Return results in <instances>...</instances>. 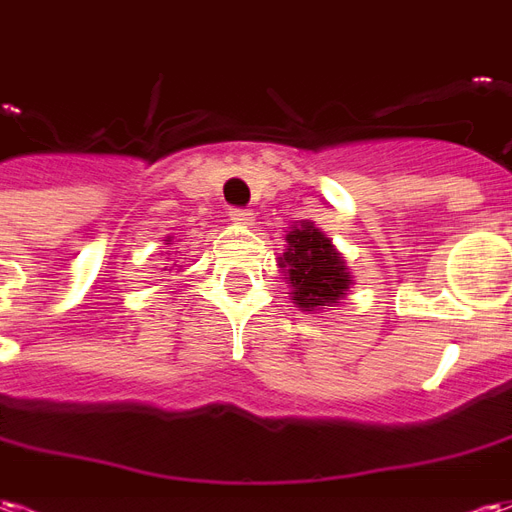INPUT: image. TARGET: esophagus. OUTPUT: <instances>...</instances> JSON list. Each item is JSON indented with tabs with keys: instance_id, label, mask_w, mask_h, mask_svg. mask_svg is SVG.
Instances as JSON below:
<instances>
[{
	"instance_id": "esophagus-1",
	"label": "esophagus",
	"mask_w": 512,
	"mask_h": 512,
	"mask_svg": "<svg viewBox=\"0 0 512 512\" xmlns=\"http://www.w3.org/2000/svg\"><path fill=\"white\" fill-rule=\"evenodd\" d=\"M234 223H240V226H251L253 223V212L251 210H231L229 215Z\"/></svg>"
}]
</instances>
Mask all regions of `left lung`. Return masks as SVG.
<instances>
[{"label":"left lung","mask_w":512,"mask_h":512,"mask_svg":"<svg viewBox=\"0 0 512 512\" xmlns=\"http://www.w3.org/2000/svg\"><path fill=\"white\" fill-rule=\"evenodd\" d=\"M278 267L292 286V300L300 311L316 313L338 308L352 289V272L333 240L311 220H300L286 231V248L278 256Z\"/></svg>","instance_id":"8db88e82"}]
</instances>
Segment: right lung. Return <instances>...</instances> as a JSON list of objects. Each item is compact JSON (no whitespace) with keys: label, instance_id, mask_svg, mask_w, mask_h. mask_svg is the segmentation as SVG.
Here are the masks:
<instances>
[{"label":"right lung","instance_id":"add662e5","mask_svg":"<svg viewBox=\"0 0 512 512\" xmlns=\"http://www.w3.org/2000/svg\"><path fill=\"white\" fill-rule=\"evenodd\" d=\"M171 240H174V237H166V245H171Z\"/></svg>","mask_w":512,"mask_h":512}]
</instances>
